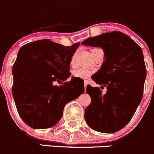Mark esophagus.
Listing matches in <instances>:
<instances>
[{
	"mask_svg": "<svg viewBox=\"0 0 154 154\" xmlns=\"http://www.w3.org/2000/svg\"><path fill=\"white\" fill-rule=\"evenodd\" d=\"M84 85H85V90H86L87 86H88V82H87V81H85V83H84Z\"/></svg>",
	"mask_w": 154,
	"mask_h": 154,
	"instance_id": "34e87169",
	"label": "esophagus"
}]
</instances>
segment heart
I'll return each instance as SVG.
<instances>
[{"label":"heart","mask_w":154,"mask_h":154,"mask_svg":"<svg viewBox=\"0 0 154 154\" xmlns=\"http://www.w3.org/2000/svg\"><path fill=\"white\" fill-rule=\"evenodd\" d=\"M97 50H99V48H94L92 49L91 52L92 54L94 53L95 51H96ZM74 62V56L72 57V59H71V63ZM92 71H90V69H79L77 70H75V72H73V76L76 77V78H79V79H88V78H90L92 75Z\"/></svg>","instance_id":"1"}]
</instances>
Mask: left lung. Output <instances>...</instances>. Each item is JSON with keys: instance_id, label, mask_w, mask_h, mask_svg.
<instances>
[{"instance_id": "left-lung-1", "label": "left lung", "mask_w": 154, "mask_h": 154, "mask_svg": "<svg viewBox=\"0 0 154 154\" xmlns=\"http://www.w3.org/2000/svg\"><path fill=\"white\" fill-rule=\"evenodd\" d=\"M82 44L104 50L105 61L93 75L98 80H93L107 89L102 94L99 87L87 86L91 103L85 109V121L98 132H117L129 123L143 96L147 70L142 49L119 31L89 38Z\"/></svg>"}]
</instances>
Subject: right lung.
Here are the masks:
<instances>
[{"label": "right lung", "mask_w": 154, "mask_h": 154, "mask_svg": "<svg viewBox=\"0 0 154 154\" xmlns=\"http://www.w3.org/2000/svg\"><path fill=\"white\" fill-rule=\"evenodd\" d=\"M79 45L64 47L43 39L20 47L12 68V92L19 116L28 126L34 129L54 126L62 117L66 103L84 93V83L75 78L66 82Z\"/></svg>", "instance_id": "1"}]
</instances>
